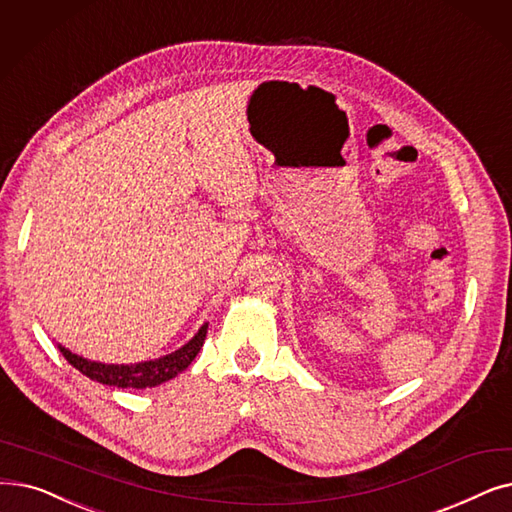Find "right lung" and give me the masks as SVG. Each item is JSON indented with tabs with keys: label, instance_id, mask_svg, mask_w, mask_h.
<instances>
[{
	"label": "right lung",
	"instance_id": "right-lung-1",
	"mask_svg": "<svg viewBox=\"0 0 512 512\" xmlns=\"http://www.w3.org/2000/svg\"><path fill=\"white\" fill-rule=\"evenodd\" d=\"M207 337V324L196 332L194 339L186 343L182 349H177L175 353L165 355L161 360L154 362H142V364H133V366H117V364H98L90 362L85 358H79V355L71 353L69 349L60 347L62 355L71 366H75L81 374H85L87 379L98 381L102 385H113L121 389H146V387H157L165 381H171L173 376L186 370L192 360L196 358V353L201 351L203 343Z\"/></svg>",
	"mask_w": 512,
	"mask_h": 512
}]
</instances>
